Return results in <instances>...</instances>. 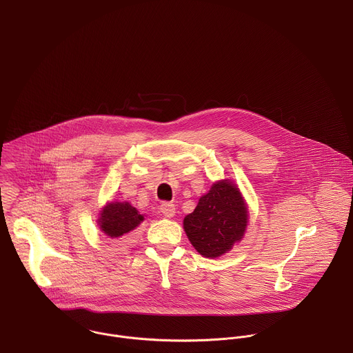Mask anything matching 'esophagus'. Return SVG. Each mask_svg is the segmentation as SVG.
Listing matches in <instances>:
<instances>
[{
  "label": "esophagus",
  "instance_id": "obj_1",
  "mask_svg": "<svg viewBox=\"0 0 353 353\" xmlns=\"http://www.w3.org/2000/svg\"><path fill=\"white\" fill-rule=\"evenodd\" d=\"M161 212L164 217H172L175 214V205L171 202H163L161 205Z\"/></svg>",
  "mask_w": 353,
  "mask_h": 353
}]
</instances>
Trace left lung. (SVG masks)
Returning <instances> with one entry per match:
<instances>
[{
  "label": "left lung",
  "mask_w": 353,
  "mask_h": 353,
  "mask_svg": "<svg viewBox=\"0 0 353 353\" xmlns=\"http://www.w3.org/2000/svg\"><path fill=\"white\" fill-rule=\"evenodd\" d=\"M247 208L239 189L229 181L212 186L183 220L192 247L205 257H217L240 241L247 228Z\"/></svg>",
  "instance_id": "1"
}]
</instances>
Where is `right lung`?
<instances>
[{
	"label": "right lung",
	"mask_w": 353,
	"mask_h": 353,
	"mask_svg": "<svg viewBox=\"0 0 353 353\" xmlns=\"http://www.w3.org/2000/svg\"><path fill=\"white\" fill-rule=\"evenodd\" d=\"M143 220L144 217L128 202H110L103 208L98 223L106 236L120 239L128 236Z\"/></svg>",
	"instance_id": "right-lung-1"
}]
</instances>
